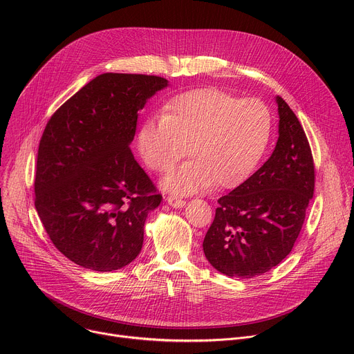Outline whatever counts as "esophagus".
<instances>
[{
  "instance_id": "34e87169",
  "label": "esophagus",
  "mask_w": 354,
  "mask_h": 354,
  "mask_svg": "<svg viewBox=\"0 0 354 354\" xmlns=\"http://www.w3.org/2000/svg\"><path fill=\"white\" fill-rule=\"evenodd\" d=\"M165 200H167V203L174 209H182L186 205V201L178 196H168Z\"/></svg>"
}]
</instances>
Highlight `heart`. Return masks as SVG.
<instances>
[{"instance_id":"heart-1","label":"heart","mask_w":354,"mask_h":354,"mask_svg":"<svg viewBox=\"0 0 354 354\" xmlns=\"http://www.w3.org/2000/svg\"><path fill=\"white\" fill-rule=\"evenodd\" d=\"M272 133L269 108L258 99H238L216 88L175 96L164 115L142 122L137 134L145 164L167 174L187 154L193 160L162 180L172 193H196L241 185L262 160Z\"/></svg>"}]
</instances>
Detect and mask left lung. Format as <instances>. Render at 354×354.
<instances>
[{
    "instance_id": "obj_1",
    "label": "left lung",
    "mask_w": 354,
    "mask_h": 354,
    "mask_svg": "<svg viewBox=\"0 0 354 354\" xmlns=\"http://www.w3.org/2000/svg\"><path fill=\"white\" fill-rule=\"evenodd\" d=\"M279 138L270 158L218 198L203 250L220 273L250 279L277 266L291 252L314 196L311 148L297 116L276 96Z\"/></svg>"
}]
</instances>
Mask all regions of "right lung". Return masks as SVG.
<instances>
[{"label": "right lung", "instance_id": "right-lung-1", "mask_svg": "<svg viewBox=\"0 0 354 354\" xmlns=\"http://www.w3.org/2000/svg\"><path fill=\"white\" fill-rule=\"evenodd\" d=\"M168 85L156 75L100 74L43 131L35 206L55 246L81 268L118 270L141 252L147 216L162 196L129 145L138 111Z\"/></svg>", "mask_w": 354, "mask_h": 354}]
</instances>
